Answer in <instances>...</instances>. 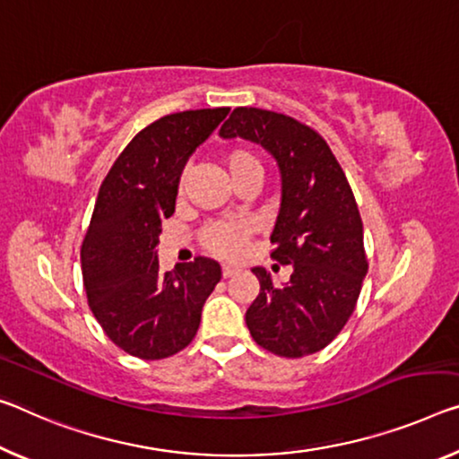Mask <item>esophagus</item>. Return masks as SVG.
Masks as SVG:
<instances>
[{"label": "esophagus", "mask_w": 459, "mask_h": 459, "mask_svg": "<svg viewBox=\"0 0 459 459\" xmlns=\"http://www.w3.org/2000/svg\"><path fill=\"white\" fill-rule=\"evenodd\" d=\"M236 273H238V269H234V266H230V264H223V266H221V274H223V279L234 277Z\"/></svg>", "instance_id": "1"}]
</instances>
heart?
Instances as JSON below:
<instances>
[{"label": "heart", "mask_w": 459, "mask_h": 459, "mask_svg": "<svg viewBox=\"0 0 459 459\" xmlns=\"http://www.w3.org/2000/svg\"><path fill=\"white\" fill-rule=\"evenodd\" d=\"M223 166L228 174L234 178L239 172L248 170V168H260L256 158L242 147H234L223 153ZM250 236L248 223L244 221H215L209 223L201 231V246L207 252L215 254L221 258H238L244 252L246 239Z\"/></svg>", "instance_id": "obj_1"}]
</instances>
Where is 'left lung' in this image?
Returning <instances> with one entry per match:
<instances>
[{"instance_id": "left-lung-1", "label": "left lung", "mask_w": 459, "mask_h": 459, "mask_svg": "<svg viewBox=\"0 0 459 459\" xmlns=\"http://www.w3.org/2000/svg\"><path fill=\"white\" fill-rule=\"evenodd\" d=\"M220 135L263 145L281 172L271 258L293 271L283 287H274L271 274L254 266L260 293L246 326L256 344L279 357L318 352L355 312L368 274L363 221L347 176L312 126L279 112L234 108Z\"/></svg>"}]
</instances>
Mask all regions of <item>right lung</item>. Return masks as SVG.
<instances>
[{
	"mask_svg": "<svg viewBox=\"0 0 459 459\" xmlns=\"http://www.w3.org/2000/svg\"><path fill=\"white\" fill-rule=\"evenodd\" d=\"M228 112L185 110L147 125L98 190L82 244L83 287L104 333L133 357L153 361L188 347L221 279V266L205 256L161 274L156 248L188 158Z\"/></svg>",
	"mask_w": 459,
	"mask_h": 459,
	"instance_id": "right-lung-1",
	"label": "right lung"
}]
</instances>
